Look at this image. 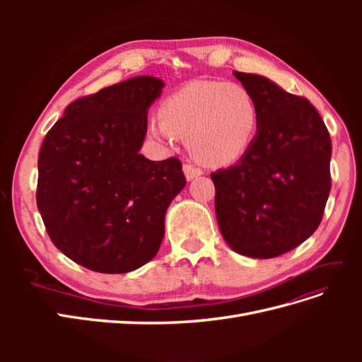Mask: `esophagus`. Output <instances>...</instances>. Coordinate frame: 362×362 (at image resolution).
I'll use <instances>...</instances> for the list:
<instances>
[{
	"label": "esophagus",
	"mask_w": 362,
	"mask_h": 362,
	"mask_svg": "<svg viewBox=\"0 0 362 362\" xmlns=\"http://www.w3.org/2000/svg\"><path fill=\"white\" fill-rule=\"evenodd\" d=\"M182 169H184V173H185V178H187L189 181L198 178L202 175V169L198 168V166H194V164H190V163H185Z\"/></svg>",
	"instance_id": "34e87169"
}]
</instances>
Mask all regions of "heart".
Returning <instances> with one entry per match:
<instances>
[{
  "label": "heart",
  "mask_w": 362,
  "mask_h": 362,
  "mask_svg": "<svg viewBox=\"0 0 362 362\" xmlns=\"http://www.w3.org/2000/svg\"><path fill=\"white\" fill-rule=\"evenodd\" d=\"M258 108L245 86L194 81L170 95L149 133L172 144L177 134L189 137L193 154L208 164H226L243 156L257 133Z\"/></svg>",
  "instance_id": "obj_1"
}]
</instances>
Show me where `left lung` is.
<instances>
[{
  "instance_id": "1",
  "label": "left lung",
  "mask_w": 362,
  "mask_h": 362,
  "mask_svg": "<svg viewBox=\"0 0 362 362\" xmlns=\"http://www.w3.org/2000/svg\"><path fill=\"white\" fill-rule=\"evenodd\" d=\"M234 75L255 98L258 131L237 164L211 173L217 223L237 254L275 258L322 222L331 192V137L306 98L264 76Z\"/></svg>"
}]
</instances>
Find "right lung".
Wrapping results in <instances>:
<instances>
[{"instance_id":"add662e5","label":"right lung","mask_w":362,"mask_h":362,"mask_svg":"<svg viewBox=\"0 0 362 362\" xmlns=\"http://www.w3.org/2000/svg\"><path fill=\"white\" fill-rule=\"evenodd\" d=\"M163 86L137 76L81 96L43 139L37 208L54 246L86 269L127 273L160 249L164 214L185 185L177 157L139 154Z\"/></svg>"}]
</instances>
